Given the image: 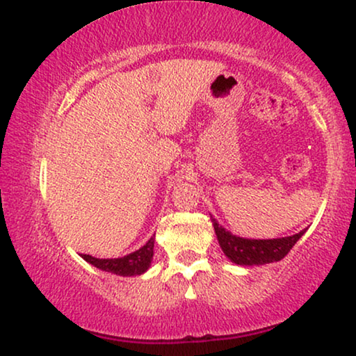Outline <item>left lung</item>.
<instances>
[{
    "label": "left lung",
    "mask_w": 356,
    "mask_h": 356,
    "mask_svg": "<svg viewBox=\"0 0 356 356\" xmlns=\"http://www.w3.org/2000/svg\"><path fill=\"white\" fill-rule=\"evenodd\" d=\"M212 225L222 251L225 252L228 259L240 266H261L284 259L305 233L303 230L293 236L275 238V240H246V238L232 235L230 232L218 225L216 218H212Z\"/></svg>",
    "instance_id": "obj_1"
}]
</instances>
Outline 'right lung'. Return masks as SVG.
Instances as JSON below:
<instances>
[{
	"label": "right lung",
	"mask_w": 356,
	"mask_h": 356,
	"mask_svg": "<svg viewBox=\"0 0 356 356\" xmlns=\"http://www.w3.org/2000/svg\"><path fill=\"white\" fill-rule=\"evenodd\" d=\"M154 241L155 235L140 248V250L131 252V254L124 257H118V259H97L94 256L89 254H81L82 259H86L89 264L95 266L97 269L111 272V274L131 277V275H139L149 269L150 261L154 256Z\"/></svg>",
	"instance_id": "add662e5"
}]
</instances>
